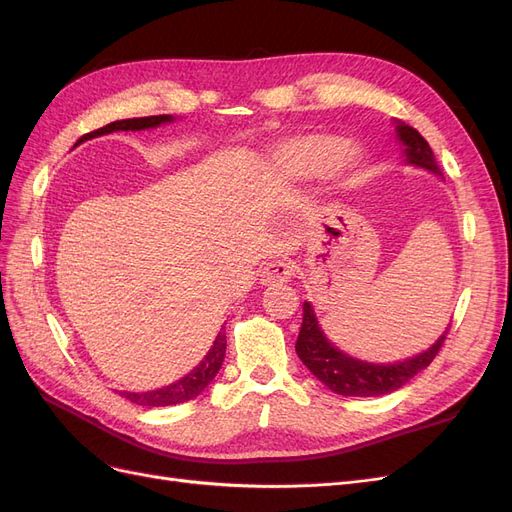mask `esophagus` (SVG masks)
Returning a JSON list of instances; mask_svg holds the SVG:
<instances>
[{"mask_svg":"<svg viewBox=\"0 0 512 512\" xmlns=\"http://www.w3.org/2000/svg\"><path fill=\"white\" fill-rule=\"evenodd\" d=\"M294 275V267L292 262L286 260H273L269 265H265L260 273V282L265 286H275V284H286L292 280Z\"/></svg>","mask_w":512,"mask_h":512,"instance_id":"1","label":"esophagus"}]
</instances>
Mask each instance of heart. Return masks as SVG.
Returning a JSON list of instances; mask_svg holds the SVG:
<instances>
[{"label": "heart", "instance_id": "1", "mask_svg": "<svg viewBox=\"0 0 512 512\" xmlns=\"http://www.w3.org/2000/svg\"><path fill=\"white\" fill-rule=\"evenodd\" d=\"M271 162L275 170L290 177L322 173L344 177L359 162V153L350 143H339L331 134H301L275 147Z\"/></svg>", "mask_w": 512, "mask_h": 512}]
</instances>
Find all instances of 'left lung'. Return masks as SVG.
Wrapping results in <instances>:
<instances>
[{
	"mask_svg": "<svg viewBox=\"0 0 512 512\" xmlns=\"http://www.w3.org/2000/svg\"><path fill=\"white\" fill-rule=\"evenodd\" d=\"M399 141L404 143L406 162L431 170V173L442 175V168L436 162V156L429 147L425 138L418 134L412 126L399 123L397 126ZM448 329L444 335L433 344L429 350L412 356L408 361L391 363V365H374L337 350L318 327V320L314 316V309L307 301L303 303V324L297 339V354L303 365L312 371V374L337 395L344 397H380L389 395L401 389L406 382H410L418 371L429 367V363L436 359L440 352Z\"/></svg>",
	"mask_w": 512,
	"mask_h": 512,
	"instance_id": "1",
	"label": "left lung"
}]
</instances>
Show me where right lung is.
I'll return each mask as SVG.
<instances>
[{
    "label": "right lung",
    "mask_w": 512,
    "mask_h": 512,
    "mask_svg": "<svg viewBox=\"0 0 512 512\" xmlns=\"http://www.w3.org/2000/svg\"><path fill=\"white\" fill-rule=\"evenodd\" d=\"M173 121L170 115H151V117H134V119H121V121H113L108 126L89 132L85 136L79 138V143L89 141V138H96L102 134H111V132H119V130H147V128H156L160 123ZM76 143V145H79ZM224 354H226V335L220 333L215 337V342L211 346V350L207 352V356L200 361L198 367H194L188 376L164 386V389L158 391H147V393H128L123 391L119 393L121 397L130 399L132 404L136 406H149V408H160V406H177L183 404V401L194 399L196 395L203 393L207 389V384L218 374L222 363H224Z\"/></svg>",
    "instance_id": "1"
}]
</instances>
